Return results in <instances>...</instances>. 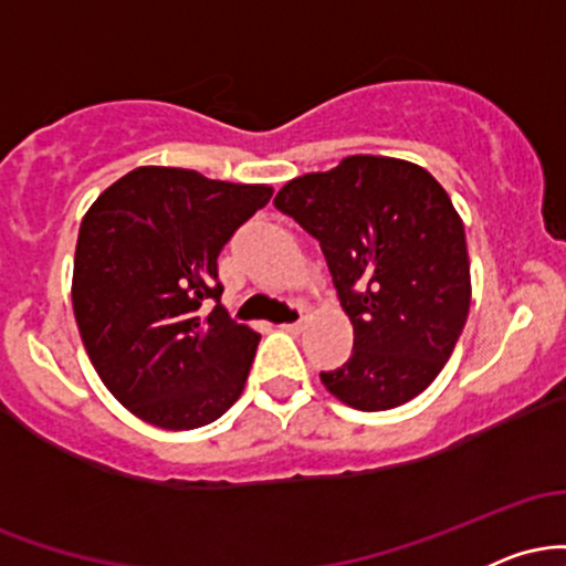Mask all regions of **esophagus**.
<instances>
[{"label":"esophagus","mask_w":566,"mask_h":566,"mask_svg":"<svg viewBox=\"0 0 566 566\" xmlns=\"http://www.w3.org/2000/svg\"><path fill=\"white\" fill-rule=\"evenodd\" d=\"M279 329H284V333H290V335H297L303 329V319H297V322H290V324H282V327Z\"/></svg>","instance_id":"esophagus-1"}]
</instances>
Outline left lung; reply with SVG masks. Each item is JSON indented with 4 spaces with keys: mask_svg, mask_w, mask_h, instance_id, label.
<instances>
[{
    "mask_svg": "<svg viewBox=\"0 0 566 566\" xmlns=\"http://www.w3.org/2000/svg\"><path fill=\"white\" fill-rule=\"evenodd\" d=\"M327 261L354 324L350 359L322 382L343 405L382 412L423 394L452 356L471 305V263L452 199L412 161L354 154L279 188Z\"/></svg>",
    "mask_w": 566,
    "mask_h": 566,
    "instance_id": "1",
    "label": "left lung"
}]
</instances>
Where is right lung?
Returning <instances> with one entry per match:
<instances>
[{
    "mask_svg": "<svg viewBox=\"0 0 566 566\" xmlns=\"http://www.w3.org/2000/svg\"><path fill=\"white\" fill-rule=\"evenodd\" d=\"M271 193L151 165L122 175L84 212L76 327L97 378L135 418L191 431L242 396L261 335L220 305L218 255Z\"/></svg>",
    "mask_w": 566,
    "mask_h": 566,
    "instance_id": "right-lung-1",
    "label": "right lung"
}]
</instances>
